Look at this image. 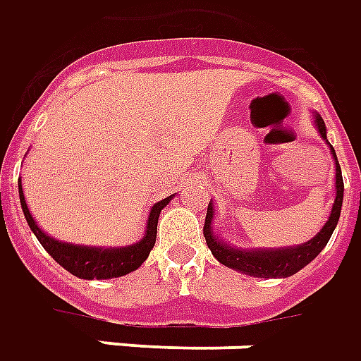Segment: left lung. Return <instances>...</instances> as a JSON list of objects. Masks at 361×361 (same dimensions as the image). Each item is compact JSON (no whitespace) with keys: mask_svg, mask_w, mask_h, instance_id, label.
Listing matches in <instances>:
<instances>
[{"mask_svg":"<svg viewBox=\"0 0 361 361\" xmlns=\"http://www.w3.org/2000/svg\"><path fill=\"white\" fill-rule=\"evenodd\" d=\"M313 122H315L321 137L329 144L326 126H324V120L321 118L319 112H313ZM329 147H331V155L334 159L336 198H334L331 216L326 219V224L313 239H309L307 243H301V245H293V247H280V249H237V247H231L226 241H221L214 231L216 208H214V202H209L206 224H204V237H206L212 255L227 268H233L241 274L255 276V278H290L295 272H299L301 268L307 267L309 262L326 247V243L331 239L332 231H334V227L340 219L342 198H344V183H342V171H340L338 159H336V152L331 144H329Z\"/></svg>","mask_w":361,"mask_h":361,"instance_id":"left-lung-1","label":"left lung"}]
</instances>
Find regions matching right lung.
<instances>
[{"mask_svg":"<svg viewBox=\"0 0 361 361\" xmlns=\"http://www.w3.org/2000/svg\"><path fill=\"white\" fill-rule=\"evenodd\" d=\"M175 194H171L167 198H163L157 204H153L149 209V216L145 219L144 237L140 241L126 245V247H87V245H73V243H63L54 239L48 233H44L35 217L29 212L25 194H23L21 180H19V200H21L23 214L29 224L30 231L37 235L40 245L48 250V255L66 268L70 274L83 278V280H111V278H120L130 272H134L145 262V258L149 257L155 237H157V221H159L161 209L173 200Z\"/></svg>","mask_w":361,"mask_h":361,"instance_id":"1","label":"right lung"}]
</instances>
